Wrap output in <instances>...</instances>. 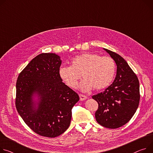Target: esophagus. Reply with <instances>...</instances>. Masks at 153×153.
Masks as SVG:
<instances>
[{
	"label": "esophagus",
	"mask_w": 153,
	"mask_h": 153,
	"mask_svg": "<svg viewBox=\"0 0 153 153\" xmlns=\"http://www.w3.org/2000/svg\"><path fill=\"white\" fill-rule=\"evenodd\" d=\"M79 98H80V100L83 101V100H85L87 99V97L83 94H79Z\"/></svg>",
	"instance_id": "obj_1"
}]
</instances>
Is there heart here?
I'll return each instance as SVG.
<instances>
[{
  "instance_id": "1",
  "label": "heart",
  "mask_w": 153,
  "mask_h": 153,
  "mask_svg": "<svg viewBox=\"0 0 153 153\" xmlns=\"http://www.w3.org/2000/svg\"><path fill=\"white\" fill-rule=\"evenodd\" d=\"M115 72L116 64L111 57L91 53L76 56L72 59L71 66H62L59 70L61 79L71 88H76L81 76L83 79L79 88L83 91L107 88L112 83Z\"/></svg>"
}]
</instances>
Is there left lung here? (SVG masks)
I'll return each mask as SVG.
<instances>
[{
    "mask_svg": "<svg viewBox=\"0 0 153 153\" xmlns=\"http://www.w3.org/2000/svg\"><path fill=\"white\" fill-rule=\"evenodd\" d=\"M104 50L116 62V75L110 86L92 97L99 104L95 113L97 122L105 127L116 128L130 121L137 111L140 97L139 81L120 55Z\"/></svg>",
    "mask_w": 153,
    "mask_h": 153,
    "instance_id": "left-lung-1",
    "label": "left lung"
}]
</instances>
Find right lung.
I'll return each mask as SVG.
<instances>
[{"label": "right lung", "instance_id": "obj_1", "mask_svg": "<svg viewBox=\"0 0 153 153\" xmlns=\"http://www.w3.org/2000/svg\"><path fill=\"white\" fill-rule=\"evenodd\" d=\"M61 62L55 53L40 54L22 70L16 81L17 111L41 136L54 138L63 134L71 121L72 109L79 100L59 74Z\"/></svg>", "mask_w": 153, "mask_h": 153}]
</instances>
